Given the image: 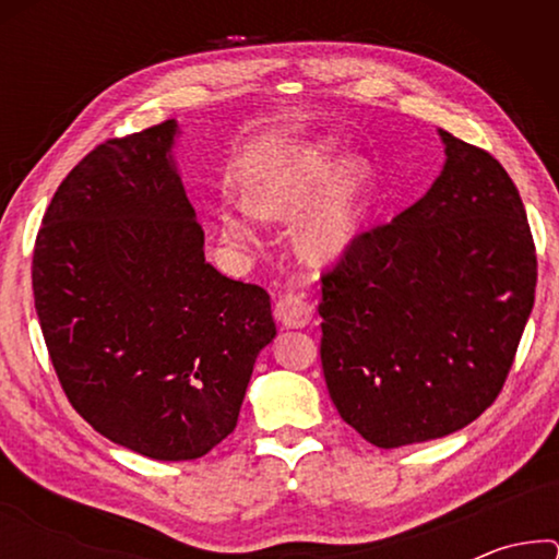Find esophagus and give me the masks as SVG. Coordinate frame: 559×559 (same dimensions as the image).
<instances>
[{
  "label": "esophagus",
  "instance_id": "34e87169",
  "mask_svg": "<svg viewBox=\"0 0 559 559\" xmlns=\"http://www.w3.org/2000/svg\"><path fill=\"white\" fill-rule=\"evenodd\" d=\"M276 318L286 328H306L313 320V302L302 293L286 290L276 302Z\"/></svg>",
  "mask_w": 559,
  "mask_h": 559
}]
</instances>
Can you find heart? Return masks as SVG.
I'll list each match as a JSON object with an SVG mask.
<instances>
[{
  "instance_id": "obj_1",
  "label": "heart",
  "mask_w": 559,
  "mask_h": 559,
  "mask_svg": "<svg viewBox=\"0 0 559 559\" xmlns=\"http://www.w3.org/2000/svg\"><path fill=\"white\" fill-rule=\"evenodd\" d=\"M333 169V153L325 145L290 147L263 167L257 185L246 194L253 216L281 222L296 216V246L310 261H333L362 231L370 210L372 173L362 159ZM229 241H249L251 231L229 219L224 224Z\"/></svg>"
}]
</instances>
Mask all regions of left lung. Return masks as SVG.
<instances>
[{"instance_id": "left-lung-1", "label": "left lung", "mask_w": 559, "mask_h": 559, "mask_svg": "<svg viewBox=\"0 0 559 559\" xmlns=\"http://www.w3.org/2000/svg\"><path fill=\"white\" fill-rule=\"evenodd\" d=\"M441 138L447 165L429 192L320 273L330 400L380 449L478 419L503 390L535 302L518 187L484 147Z\"/></svg>"}]
</instances>
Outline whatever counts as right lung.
<instances>
[{
    "mask_svg": "<svg viewBox=\"0 0 559 559\" xmlns=\"http://www.w3.org/2000/svg\"><path fill=\"white\" fill-rule=\"evenodd\" d=\"M175 120L110 138L46 210L34 306L75 412L155 461L210 453L239 421L257 355L276 337L269 293L204 261L169 147Z\"/></svg>",
    "mask_w": 559,
    "mask_h": 559,
    "instance_id": "obj_1",
    "label": "right lung"
}]
</instances>
